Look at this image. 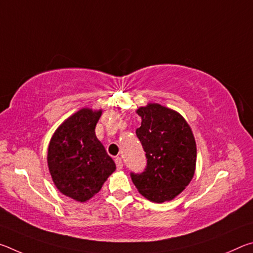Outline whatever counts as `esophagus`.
Instances as JSON below:
<instances>
[{
	"instance_id": "esophagus-1",
	"label": "esophagus",
	"mask_w": 253,
	"mask_h": 253,
	"mask_svg": "<svg viewBox=\"0 0 253 253\" xmlns=\"http://www.w3.org/2000/svg\"><path fill=\"white\" fill-rule=\"evenodd\" d=\"M115 163H116V168L117 169H123V161L121 157H116L115 158Z\"/></svg>"
}]
</instances>
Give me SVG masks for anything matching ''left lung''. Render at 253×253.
I'll return each mask as SVG.
<instances>
[{"label":"left lung","instance_id":"8db88e82","mask_svg":"<svg viewBox=\"0 0 253 253\" xmlns=\"http://www.w3.org/2000/svg\"><path fill=\"white\" fill-rule=\"evenodd\" d=\"M142 125L136 135L147 158L143 173H130L131 181L144 198L163 203L173 200L190 184L196 165V144L188 126L177 111L148 104L136 111Z\"/></svg>","mask_w":253,"mask_h":253}]
</instances>
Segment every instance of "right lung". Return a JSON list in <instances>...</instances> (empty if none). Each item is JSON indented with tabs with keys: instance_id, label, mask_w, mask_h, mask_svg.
I'll return each instance as SVG.
<instances>
[{
	"instance_id": "1",
	"label": "right lung",
	"mask_w": 253,
	"mask_h": 253,
	"mask_svg": "<svg viewBox=\"0 0 253 253\" xmlns=\"http://www.w3.org/2000/svg\"><path fill=\"white\" fill-rule=\"evenodd\" d=\"M101 111H77L58 127L49 144L46 158L54 185L78 202L97 194L116 169L95 132Z\"/></svg>"
}]
</instances>
